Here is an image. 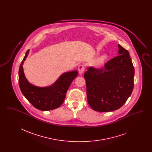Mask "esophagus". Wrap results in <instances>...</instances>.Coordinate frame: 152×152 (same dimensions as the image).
<instances>
[{
    "instance_id": "esophagus-1",
    "label": "esophagus",
    "mask_w": 152,
    "mask_h": 152,
    "mask_svg": "<svg viewBox=\"0 0 152 152\" xmlns=\"http://www.w3.org/2000/svg\"><path fill=\"white\" fill-rule=\"evenodd\" d=\"M84 70H85V67H84V65H80L79 66L78 71H79L80 74H82L84 72Z\"/></svg>"
}]
</instances>
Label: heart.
<instances>
[{"label": "heart", "mask_w": 152, "mask_h": 152, "mask_svg": "<svg viewBox=\"0 0 152 152\" xmlns=\"http://www.w3.org/2000/svg\"><path fill=\"white\" fill-rule=\"evenodd\" d=\"M108 58V56L107 54H103L95 61L94 65L97 66H100L104 63V62L107 60Z\"/></svg>", "instance_id": "1"}]
</instances>
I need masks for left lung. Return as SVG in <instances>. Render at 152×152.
I'll return each mask as SVG.
<instances>
[{
    "label": "left lung",
    "instance_id": "8db88e82",
    "mask_svg": "<svg viewBox=\"0 0 152 152\" xmlns=\"http://www.w3.org/2000/svg\"><path fill=\"white\" fill-rule=\"evenodd\" d=\"M118 56L100 69L89 67L84 73L88 102L95 111L108 112L121 108L134 87V69L129 53L120 44Z\"/></svg>",
    "mask_w": 152,
    "mask_h": 152
}]
</instances>
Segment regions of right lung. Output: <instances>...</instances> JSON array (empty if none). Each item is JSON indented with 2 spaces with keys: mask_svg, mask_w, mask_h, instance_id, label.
Masks as SVG:
<instances>
[{
  "mask_svg": "<svg viewBox=\"0 0 152 152\" xmlns=\"http://www.w3.org/2000/svg\"><path fill=\"white\" fill-rule=\"evenodd\" d=\"M29 53L27 51L19 67V84L22 94L36 109L47 111L58 108L64 101L66 92L77 75V71L63 73L52 86L39 87L32 85L26 79L23 64Z\"/></svg>",
  "mask_w": 152,
  "mask_h": 152,
  "instance_id": "add662e5",
  "label": "right lung"
}]
</instances>
